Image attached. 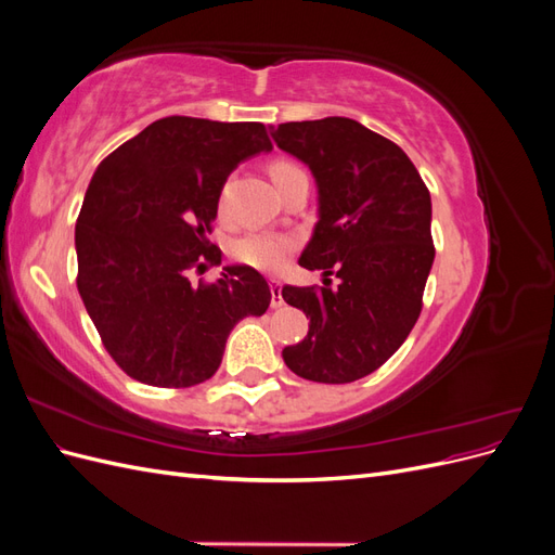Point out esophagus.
<instances>
[{
    "instance_id": "esophagus-1",
    "label": "esophagus",
    "mask_w": 555,
    "mask_h": 555,
    "mask_svg": "<svg viewBox=\"0 0 555 555\" xmlns=\"http://www.w3.org/2000/svg\"><path fill=\"white\" fill-rule=\"evenodd\" d=\"M282 284L280 282H271V308H282Z\"/></svg>"
}]
</instances>
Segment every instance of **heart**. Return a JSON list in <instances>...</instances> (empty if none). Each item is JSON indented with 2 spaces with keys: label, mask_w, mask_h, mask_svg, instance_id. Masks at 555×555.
I'll return each instance as SVG.
<instances>
[{
  "label": "heart",
  "mask_w": 555,
  "mask_h": 555,
  "mask_svg": "<svg viewBox=\"0 0 555 555\" xmlns=\"http://www.w3.org/2000/svg\"><path fill=\"white\" fill-rule=\"evenodd\" d=\"M296 171L300 169L292 162L278 159L271 164L273 182H280L282 178H287ZM294 247H296V241L292 236H284V233L257 231V233H247V236L233 243L231 255L238 263L255 268V271L275 273L284 263H287V257L292 255Z\"/></svg>",
  "instance_id": "heart-1"
}]
</instances>
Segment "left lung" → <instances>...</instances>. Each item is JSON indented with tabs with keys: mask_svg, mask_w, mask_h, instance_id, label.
I'll return each mask as SVG.
<instances>
[{
	"mask_svg": "<svg viewBox=\"0 0 555 555\" xmlns=\"http://www.w3.org/2000/svg\"><path fill=\"white\" fill-rule=\"evenodd\" d=\"M271 133L314 176L319 222L298 263L322 271L326 284L282 289L310 317L308 335L282 359L310 382H357L393 357L422 314L435 259L428 188L393 141L349 117L284 122ZM328 274L341 280L338 291Z\"/></svg>",
	"mask_w": 555,
	"mask_h": 555,
	"instance_id": "1",
	"label": "left lung"
}]
</instances>
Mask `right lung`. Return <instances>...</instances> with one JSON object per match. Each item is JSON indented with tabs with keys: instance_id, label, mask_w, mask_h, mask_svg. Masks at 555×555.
Instances as JSON below:
<instances>
[{
	"instance_id": "right-lung-1",
	"label": "right lung",
	"mask_w": 555,
	"mask_h": 555,
	"mask_svg": "<svg viewBox=\"0 0 555 555\" xmlns=\"http://www.w3.org/2000/svg\"><path fill=\"white\" fill-rule=\"evenodd\" d=\"M268 150L261 122L171 115L96 166L76 222V284L129 377L162 389L210 379L233 326L271 306L268 282L249 266L192 282L222 261L208 233L227 178Z\"/></svg>"
}]
</instances>
